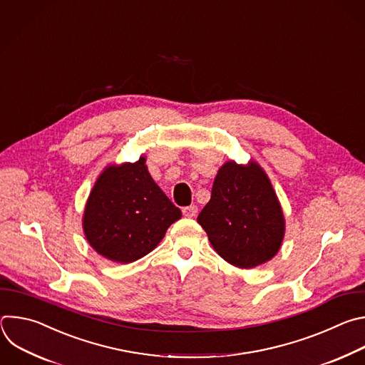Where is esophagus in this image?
Wrapping results in <instances>:
<instances>
[{
  "label": "esophagus",
  "mask_w": 365,
  "mask_h": 365,
  "mask_svg": "<svg viewBox=\"0 0 365 365\" xmlns=\"http://www.w3.org/2000/svg\"><path fill=\"white\" fill-rule=\"evenodd\" d=\"M197 212H198V207H197V205H194V204H191V205H188V207H184V208H182V214H184V217H195V215H197Z\"/></svg>",
  "instance_id": "34e87169"
}]
</instances>
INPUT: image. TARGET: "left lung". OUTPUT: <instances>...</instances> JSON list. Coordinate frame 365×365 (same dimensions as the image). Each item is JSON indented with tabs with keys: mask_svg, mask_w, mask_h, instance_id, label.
I'll return each instance as SVG.
<instances>
[{
	"mask_svg": "<svg viewBox=\"0 0 365 365\" xmlns=\"http://www.w3.org/2000/svg\"><path fill=\"white\" fill-rule=\"evenodd\" d=\"M212 249L227 263L252 269L280 250L286 222L266 171L230 160L217 171L211 198L197 217Z\"/></svg>",
	"mask_w": 365,
	"mask_h": 365,
	"instance_id": "8db88e82",
	"label": "left lung"
}]
</instances>
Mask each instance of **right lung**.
<instances>
[{"label":"right lung","mask_w":365,"mask_h":365,"mask_svg":"<svg viewBox=\"0 0 365 365\" xmlns=\"http://www.w3.org/2000/svg\"><path fill=\"white\" fill-rule=\"evenodd\" d=\"M147 158L109 164L88 197L82 226L88 243L102 257L132 263L153 252L168 227L181 218L153 180Z\"/></svg>","instance_id":"add662e5"}]
</instances>
